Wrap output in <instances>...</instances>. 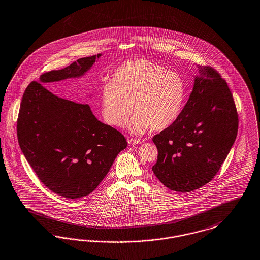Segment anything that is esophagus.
<instances>
[{
	"label": "esophagus",
	"instance_id": "34e87169",
	"mask_svg": "<svg viewBox=\"0 0 260 260\" xmlns=\"http://www.w3.org/2000/svg\"><path fill=\"white\" fill-rule=\"evenodd\" d=\"M141 142H142L141 139H137V138H128L127 139V143L129 145H137V144H139Z\"/></svg>",
	"mask_w": 260,
	"mask_h": 260
}]
</instances>
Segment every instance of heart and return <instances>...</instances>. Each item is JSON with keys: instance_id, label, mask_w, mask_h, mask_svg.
Segmentation results:
<instances>
[{"instance_id": "obj_1", "label": "heart", "mask_w": 260, "mask_h": 260, "mask_svg": "<svg viewBox=\"0 0 260 260\" xmlns=\"http://www.w3.org/2000/svg\"><path fill=\"white\" fill-rule=\"evenodd\" d=\"M185 94L184 80L175 72L150 60L127 61L115 70L112 82L102 87V113L106 124L124 127L134 104L132 133L160 131L176 121Z\"/></svg>"}]
</instances>
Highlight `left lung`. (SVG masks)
I'll return each mask as SVG.
<instances>
[{"instance_id": "left-lung-1", "label": "left lung", "mask_w": 260, "mask_h": 260, "mask_svg": "<svg viewBox=\"0 0 260 260\" xmlns=\"http://www.w3.org/2000/svg\"><path fill=\"white\" fill-rule=\"evenodd\" d=\"M199 72L176 121L153 137L158 154L152 170L179 192L212 181L238 133V112L226 81L210 66H200Z\"/></svg>"}]
</instances>
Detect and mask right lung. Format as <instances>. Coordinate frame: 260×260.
<instances>
[{
    "label": "right lung",
    "instance_id": "1",
    "mask_svg": "<svg viewBox=\"0 0 260 260\" xmlns=\"http://www.w3.org/2000/svg\"><path fill=\"white\" fill-rule=\"evenodd\" d=\"M100 56L42 73L40 82L28 85L21 101L16 126L21 150L42 184L66 198L90 194L126 147V140L119 131L100 122L88 104L60 98L42 84L80 76Z\"/></svg>",
    "mask_w": 260,
    "mask_h": 260
}]
</instances>
